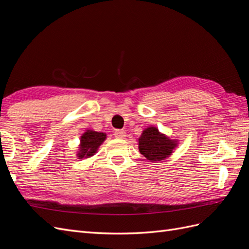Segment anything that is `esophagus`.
<instances>
[{
  "label": "esophagus",
  "mask_w": 249,
  "mask_h": 249,
  "mask_svg": "<svg viewBox=\"0 0 249 249\" xmlns=\"http://www.w3.org/2000/svg\"><path fill=\"white\" fill-rule=\"evenodd\" d=\"M114 136L117 139H124L126 136V133L124 131H123V130H116L114 132Z\"/></svg>",
  "instance_id": "1"
}]
</instances>
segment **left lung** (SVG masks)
Wrapping results in <instances>:
<instances>
[{"mask_svg":"<svg viewBox=\"0 0 249 249\" xmlns=\"http://www.w3.org/2000/svg\"><path fill=\"white\" fill-rule=\"evenodd\" d=\"M178 144V140L170 139L159 132L156 126L143 130L138 139L139 152L150 162L162 161L168 158Z\"/></svg>","mask_w":249,"mask_h":249,"instance_id":"1","label":"left lung"}]
</instances>
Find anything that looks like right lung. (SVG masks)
I'll return each mask as SVG.
<instances>
[{"mask_svg":"<svg viewBox=\"0 0 249 249\" xmlns=\"http://www.w3.org/2000/svg\"><path fill=\"white\" fill-rule=\"evenodd\" d=\"M106 138V133L96 132L93 130H87L84 134H82L79 150L77 153L78 159L90 158L95 155L97 153V149L103 144Z\"/></svg>","mask_w":249,"mask_h":249,"instance_id":"obj_1","label":"right lung"}]
</instances>
